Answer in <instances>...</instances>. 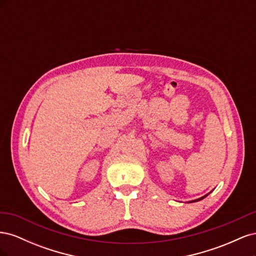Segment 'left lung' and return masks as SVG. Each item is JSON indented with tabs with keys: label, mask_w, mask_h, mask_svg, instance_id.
Here are the masks:
<instances>
[{
	"label": "left lung",
	"mask_w": 256,
	"mask_h": 256,
	"mask_svg": "<svg viewBox=\"0 0 256 256\" xmlns=\"http://www.w3.org/2000/svg\"><path fill=\"white\" fill-rule=\"evenodd\" d=\"M209 193H210V192H209ZM209 193H208V194H209ZM208 194H206V196H202V198H198V200H190L189 203H194V202H198V200H200L205 198H206Z\"/></svg>",
	"instance_id": "left-lung-1"
}]
</instances>
